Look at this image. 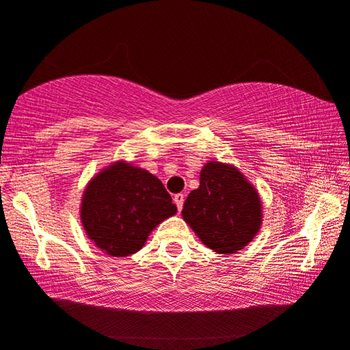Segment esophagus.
Returning a JSON list of instances; mask_svg holds the SVG:
<instances>
[{"label": "esophagus", "instance_id": "1", "mask_svg": "<svg viewBox=\"0 0 350 350\" xmlns=\"http://www.w3.org/2000/svg\"><path fill=\"white\" fill-rule=\"evenodd\" d=\"M174 202H175V205H176V209H178V211H181L183 203H185V193H176V196H174Z\"/></svg>", "mask_w": 350, "mask_h": 350}]
</instances>
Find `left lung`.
I'll return each instance as SVG.
<instances>
[{"mask_svg": "<svg viewBox=\"0 0 350 350\" xmlns=\"http://www.w3.org/2000/svg\"><path fill=\"white\" fill-rule=\"evenodd\" d=\"M181 216L208 249L231 255L260 231L262 203L238 167L208 161L200 170V186L187 196Z\"/></svg>", "mask_w": 350, "mask_h": 350, "instance_id": "obj_1", "label": "left lung"}]
</instances>
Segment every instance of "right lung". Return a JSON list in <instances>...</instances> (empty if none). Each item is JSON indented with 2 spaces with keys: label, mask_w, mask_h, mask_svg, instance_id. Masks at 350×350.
Listing matches in <instances>:
<instances>
[{
  "label": "right lung",
  "mask_w": 350,
  "mask_h": 350,
  "mask_svg": "<svg viewBox=\"0 0 350 350\" xmlns=\"http://www.w3.org/2000/svg\"><path fill=\"white\" fill-rule=\"evenodd\" d=\"M175 213L159 178L123 159L90 178L79 206L88 238L96 249L117 258L141 250L150 233Z\"/></svg>",
  "instance_id": "1"
}]
</instances>
